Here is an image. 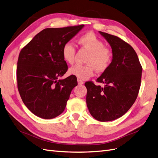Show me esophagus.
Masks as SVG:
<instances>
[{"label":"esophagus","instance_id":"34e87169","mask_svg":"<svg viewBox=\"0 0 158 158\" xmlns=\"http://www.w3.org/2000/svg\"><path fill=\"white\" fill-rule=\"evenodd\" d=\"M77 81H78V84L79 85H82V84H84V82H83V81L81 80L78 79Z\"/></svg>","mask_w":158,"mask_h":158}]
</instances>
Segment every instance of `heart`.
<instances>
[{"mask_svg":"<svg viewBox=\"0 0 158 158\" xmlns=\"http://www.w3.org/2000/svg\"><path fill=\"white\" fill-rule=\"evenodd\" d=\"M78 42L86 49L89 54L86 59V65H76L69 69V73L80 80H87L94 74V70L102 72L108 69L112 58V53L105 47L104 42L99 39L95 34L88 32L79 38ZM76 49L70 42L64 44L62 55L64 61L72 64L74 61Z\"/></svg>","mask_w":158,"mask_h":158,"instance_id":"1","label":"heart"}]
</instances>
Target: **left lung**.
I'll use <instances>...</instances> for the list:
<instances>
[{
	"mask_svg": "<svg viewBox=\"0 0 158 158\" xmlns=\"http://www.w3.org/2000/svg\"><path fill=\"white\" fill-rule=\"evenodd\" d=\"M112 48L110 66L96 81L85 83L89 113L100 122L112 121L124 115L134 104L141 85L142 68L134 48L118 36L99 31Z\"/></svg>",
	"mask_w": 158,
	"mask_h": 158,
	"instance_id": "obj_1",
	"label": "left lung"
}]
</instances>
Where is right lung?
<instances>
[{"label":"right lung","mask_w":158,"mask_h":158,"mask_svg":"<svg viewBox=\"0 0 158 158\" xmlns=\"http://www.w3.org/2000/svg\"><path fill=\"white\" fill-rule=\"evenodd\" d=\"M84 27L45 28L21 50L17 62V84L21 98L36 116L52 119L64 110L77 78L64 74L68 66L62 47Z\"/></svg>","instance_id":"obj_1"}]
</instances>
